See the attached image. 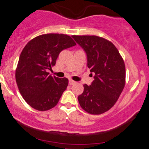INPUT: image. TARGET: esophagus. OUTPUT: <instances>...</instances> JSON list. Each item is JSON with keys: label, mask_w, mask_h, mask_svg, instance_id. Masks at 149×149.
<instances>
[{"label": "esophagus", "mask_w": 149, "mask_h": 149, "mask_svg": "<svg viewBox=\"0 0 149 149\" xmlns=\"http://www.w3.org/2000/svg\"><path fill=\"white\" fill-rule=\"evenodd\" d=\"M75 83H76V82H75V81H73V80H72V79L69 80L70 85H73V84H75Z\"/></svg>", "instance_id": "1"}]
</instances>
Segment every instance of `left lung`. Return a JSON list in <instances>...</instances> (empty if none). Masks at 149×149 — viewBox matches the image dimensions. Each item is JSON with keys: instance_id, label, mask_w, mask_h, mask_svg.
Here are the masks:
<instances>
[{"instance_id": "obj_1", "label": "left lung", "mask_w": 149, "mask_h": 149, "mask_svg": "<svg viewBox=\"0 0 149 149\" xmlns=\"http://www.w3.org/2000/svg\"><path fill=\"white\" fill-rule=\"evenodd\" d=\"M87 55L88 67L94 75L91 85H83L78 97L85 112L100 115L116 103L125 85V65L117 48L97 36H72Z\"/></svg>"}]
</instances>
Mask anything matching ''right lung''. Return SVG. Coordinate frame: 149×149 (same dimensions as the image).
<instances>
[{"mask_svg": "<svg viewBox=\"0 0 149 149\" xmlns=\"http://www.w3.org/2000/svg\"><path fill=\"white\" fill-rule=\"evenodd\" d=\"M75 45L67 34L48 33L32 39L24 46L15 70V80L20 94L32 108L46 111L58 103L68 79L52 76L46 71L55 66L62 50Z\"/></svg>", "mask_w": 149, "mask_h": 149, "instance_id": "right-lung-1", "label": "right lung"}]
</instances>
